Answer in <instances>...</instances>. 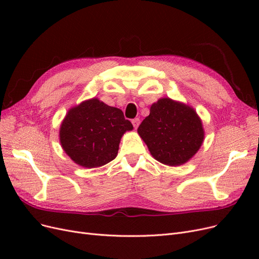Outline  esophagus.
Segmentation results:
<instances>
[{
	"label": "esophagus",
	"mask_w": 259,
	"mask_h": 259,
	"mask_svg": "<svg viewBox=\"0 0 259 259\" xmlns=\"http://www.w3.org/2000/svg\"><path fill=\"white\" fill-rule=\"evenodd\" d=\"M132 123H133V125H134V127L135 128H137L138 126H139V123H140V120L138 119V117H136V119H134L132 121Z\"/></svg>",
	"instance_id": "obj_1"
}]
</instances>
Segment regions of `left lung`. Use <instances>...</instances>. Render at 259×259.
<instances>
[{
    "instance_id": "8db88e82",
    "label": "left lung",
    "mask_w": 259,
    "mask_h": 259,
    "mask_svg": "<svg viewBox=\"0 0 259 259\" xmlns=\"http://www.w3.org/2000/svg\"><path fill=\"white\" fill-rule=\"evenodd\" d=\"M153 158L169 166L189 161L204 140L202 121L193 108L161 98L137 130Z\"/></svg>"
}]
</instances>
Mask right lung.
<instances>
[{"mask_svg": "<svg viewBox=\"0 0 259 259\" xmlns=\"http://www.w3.org/2000/svg\"><path fill=\"white\" fill-rule=\"evenodd\" d=\"M132 130L122 110L92 98L68 111L60 125L59 139L74 163L94 168L115 159L123 134Z\"/></svg>", "mask_w": 259, "mask_h": 259, "instance_id": "right-lung-1", "label": "right lung"}]
</instances>
